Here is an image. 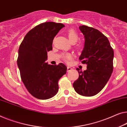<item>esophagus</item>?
<instances>
[{"label": "esophagus", "mask_w": 127, "mask_h": 127, "mask_svg": "<svg viewBox=\"0 0 127 127\" xmlns=\"http://www.w3.org/2000/svg\"><path fill=\"white\" fill-rule=\"evenodd\" d=\"M72 70V68L69 67H67V72H69Z\"/></svg>", "instance_id": "esophagus-1"}]
</instances>
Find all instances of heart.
I'll return each instance as SVG.
<instances>
[{"mask_svg":"<svg viewBox=\"0 0 127 127\" xmlns=\"http://www.w3.org/2000/svg\"><path fill=\"white\" fill-rule=\"evenodd\" d=\"M67 35L68 38L69 39V41H71L72 43H75L79 40L78 34H77V33L74 30L69 29V30H68ZM81 47H82V45H78V48H81ZM62 56L66 62H68L73 58V55L71 54H69V53L63 54Z\"/></svg>","mask_w":127,"mask_h":127,"instance_id":"b5f03b06","label":"heart"}]
</instances>
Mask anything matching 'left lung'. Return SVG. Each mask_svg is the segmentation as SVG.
<instances>
[{"label": "left lung", "mask_w": 127, "mask_h": 127, "mask_svg": "<svg viewBox=\"0 0 127 127\" xmlns=\"http://www.w3.org/2000/svg\"><path fill=\"white\" fill-rule=\"evenodd\" d=\"M79 28L85 38L79 60L87 65L83 72L76 69L79 77L73 87L80 95L92 96L101 91L112 75L114 52L108 39L99 30L86 26Z\"/></svg>", "instance_id": "left-lung-1"}]
</instances>
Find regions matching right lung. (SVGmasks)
I'll list each match as a JSON object with an SVG mask.
<instances>
[{
    "instance_id": "right-lung-1",
    "label": "right lung",
    "mask_w": 127,
    "mask_h": 127,
    "mask_svg": "<svg viewBox=\"0 0 127 127\" xmlns=\"http://www.w3.org/2000/svg\"><path fill=\"white\" fill-rule=\"evenodd\" d=\"M64 27L51 22L40 24L26 34L19 46L17 64L20 77L28 91L38 99L55 95L59 80L66 73L64 64L50 65L45 62L47 52L52 50L53 40Z\"/></svg>"
}]
</instances>
